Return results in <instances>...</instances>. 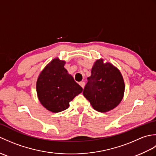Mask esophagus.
Segmentation results:
<instances>
[{"label": "esophagus", "instance_id": "34e87169", "mask_svg": "<svg viewBox=\"0 0 156 156\" xmlns=\"http://www.w3.org/2000/svg\"><path fill=\"white\" fill-rule=\"evenodd\" d=\"M79 84H80L82 88H84V86H85V82H80V83H79Z\"/></svg>", "mask_w": 156, "mask_h": 156}]
</instances>
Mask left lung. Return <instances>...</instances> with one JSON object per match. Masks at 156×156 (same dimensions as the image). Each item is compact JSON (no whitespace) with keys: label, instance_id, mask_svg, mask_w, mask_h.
I'll return each instance as SVG.
<instances>
[{"label":"left lung","instance_id":"obj_1","mask_svg":"<svg viewBox=\"0 0 156 156\" xmlns=\"http://www.w3.org/2000/svg\"><path fill=\"white\" fill-rule=\"evenodd\" d=\"M84 88L83 94L96 111L107 112L115 108L122 99L125 84L119 69L102 59L94 63L91 76Z\"/></svg>","mask_w":156,"mask_h":156}]
</instances>
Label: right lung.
I'll list each match as a JSON object with an SVG mask.
<instances>
[{
	"label": "right lung",
	"instance_id": "add662e5",
	"mask_svg": "<svg viewBox=\"0 0 156 156\" xmlns=\"http://www.w3.org/2000/svg\"><path fill=\"white\" fill-rule=\"evenodd\" d=\"M65 63L53 59L41 72L36 85L39 101L53 112L67 109L69 102L83 90L64 68Z\"/></svg>",
	"mask_w": 156,
	"mask_h": 156
}]
</instances>
